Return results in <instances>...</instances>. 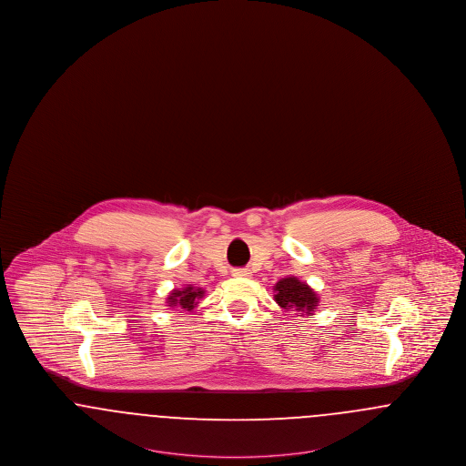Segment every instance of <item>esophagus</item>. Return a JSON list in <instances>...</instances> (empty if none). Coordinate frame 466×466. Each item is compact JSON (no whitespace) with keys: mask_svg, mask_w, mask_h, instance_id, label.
Here are the masks:
<instances>
[{"mask_svg":"<svg viewBox=\"0 0 466 466\" xmlns=\"http://www.w3.org/2000/svg\"><path fill=\"white\" fill-rule=\"evenodd\" d=\"M232 276H238V278H249L251 272L248 268H234L232 270Z\"/></svg>","mask_w":466,"mask_h":466,"instance_id":"1","label":"esophagus"}]
</instances>
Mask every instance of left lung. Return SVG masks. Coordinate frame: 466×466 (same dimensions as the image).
<instances>
[{
  "label": "left lung",
  "instance_id": "obj_1",
  "mask_svg": "<svg viewBox=\"0 0 466 466\" xmlns=\"http://www.w3.org/2000/svg\"><path fill=\"white\" fill-rule=\"evenodd\" d=\"M274 300L283 309L295 310V312L306 314V316H312L318 302H319L316 291L295 276L283 278L276 283Z\"/></svg>",
  "mask_w": 466,
  "mask_h": 466
}]
</instances>
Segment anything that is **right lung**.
Masks as SVG:
<instances>
[{"label": "right lung", "instance_id": "add662e5", "mask_svg": "<svg viewBox=\"0 0 466 466\" xmlns=\"http://www.w3.org/2000/svg\"><path fill=\"white\" fill-rule=\"evenodd\" d=\"M202 297H204V289L188 285L185 289H173L167 295V304H169V308H177V306L181 309L192 310L194 308H198Z\"/></svg>", "mask_w": 466, "mask_h": 466}]
</instances>
